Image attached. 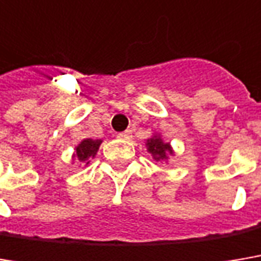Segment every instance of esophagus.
Instances as JSON below:
<instances>
[{
  "label": "esophagus",
  "instance_id": "1",
  "mask_svg": "<svg viewBox=\"0 0 261 261\" xmlns=\"http://www.w3.org/2000/svg\"><path fill=\"white\" fill-rule=\"evenodd\" d=\"M118 139L130 140V139H131V130H127V131H122V133H119V134H118Z\"/></svg>",
  "mask_w": 261,
  "mask_h": 261
}]
</instances>
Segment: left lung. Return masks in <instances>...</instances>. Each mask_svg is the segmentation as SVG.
Masks as SVG:
<instances>
[{
  "label": "left lung",
  "instance_id": "1",
  "mask_svg": "<svg viewBox=\"0 0 261 261\" xmlns=\"http://www.w3.org/2000/svg\"><path fill=\"white\" fill-rule=\"evenodd\" d=\"M145 146L152 158L158 162H168L170 156H174V149L170 142H165L160 133H153L145 140Z\"/></svg>",
  "mask_w": 261,
  "mask_h": 261
}]
</instances>
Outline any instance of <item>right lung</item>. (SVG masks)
Here are the masks:
<instances>
[{
  "mask_svg": "<svg viewBox=\"0 0 261 261\" xmlns=\"http://www.w3.org/2000/svg\"><path fill=\"white\" fill-rule=\"evenodd\" d=\"M101 142H103L101 139H84V140H81L78 145L73 147L72 164L73 162H80V164L88 165L90 160L96 158Z\"/></svg>",
  "mask_w": 261,
  "mask_h": 261,
  "instance_id": "add662e5",
  "label": "right lung"
}]
</instances>
